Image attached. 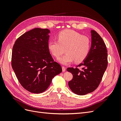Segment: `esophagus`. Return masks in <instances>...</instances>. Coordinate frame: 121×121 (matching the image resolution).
Masks as SVG:
<instances>
[{
  "label": "esophagus",
  "instance_id": "1",
  "mask_svg": "<svg viewBox=\"0 0 121 121\" xmlns=\"http://www.w3.org/2000/svg\"><path fill=\"white\" fill-rule=\"evenodd\" d=\"M65 69H66V68H65V67H62V70H63V72H65Z\"/></svg>",
  "mask_w": 121,
  "mask_h": 121
}]
</instances>
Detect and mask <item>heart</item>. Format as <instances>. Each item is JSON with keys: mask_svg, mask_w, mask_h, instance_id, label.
I'll return each instance as SVG.
<instances>
[{"mask_svg": "<svg viewBox=\"0 0 121 121\" xmlns=\"http://www.w3.org/2000/svg\"><path fill=\"white\" fill-rule=\"evenodd\" d=\"M56 38L49 41L47 47L56 57L60 56L65 48L66 53L58 59L63 65H68L74 60L75 63H81L88 56L91 41L87 36L74 30H65L58 33Z\"/></svg>", "mask_w": 121, "mask_h": 121, "instance_id": "obj_1", "label": "heart"}]
</instances>
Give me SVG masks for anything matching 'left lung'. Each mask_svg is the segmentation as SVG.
<instances>
[{
	"instance_id": "left-lung-1",
	"label": "left lung",
	"mask_w": 121,
	"mask_h": 121,
	"mask_svg": "<svg viewBox=\"0 0 121 121\" xmlns=\"http://www.w3.org/2000/svg\"><path fill=\"white\" fill-rule=\"evenodd\" d=\"M91 47L88 56L76 68H68L73 78L68 85L73 92L83 95L93 92L98 87L108 67V51L103 39L91 30ZM78 67H81L79 69Z\"/></svg>"
}]
</instances>
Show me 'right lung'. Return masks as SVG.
<instances>
[{
  "mask_svg": "<svg viewBox=\"0 0 121 121\" xmlns=\"http://www.w3.org/2000/svg\"><path fill=\"white\" fill-rule=\"evenodd\" d=\"M49 32L47 29H32L20 36L13 47L12 68L21 85L31 93L45 91L62 72L47 47Z\"/></svg>",
  "mask_w": 121,
  "mask_h": 121,
  "instance_id": "1",
  "label": "right lung"
}]
</instances>
